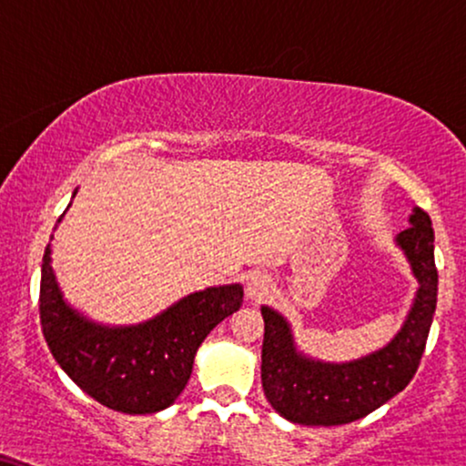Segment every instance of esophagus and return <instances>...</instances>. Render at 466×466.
<instances>
[{
	"instance_id": "obj_1",
	"label": "esophagus",
	"mask_w": 466,
	"mask_h": 466,
	"mask_svg": "<svg viewBox=\"0 0 466 466\" xmlns=\"http://www.w3.org/2000/svg\"><path fill=\"white\" fill-rule=\"evenodd\" d=\"M271 279L265 273H251L248 278V297L254 301L267 299L268 293H271Z\"/></svg>"
}]
</instances>
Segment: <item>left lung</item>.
<instances>
[{
	"label": "left lung",
	"instance_id": "obj_1",
	"mask_svg": "<svg viewBox=\"0 0 466 466\" xmlns=\"http://www.w3.org/2000/svg\"><path fill=\"white\" fill-rule=\"evenodd\" d=\"M419 290L401 329L382 350L350 362L312 360L297 351L290 325L262 306V389L273 410L301 425H345L378 410L401 393L417 373L425 351L439 293L434 265V229L428 212L414 208L410 228L397 234Z\"/></svg>",
	"mask_w": 466,
	"mask_h": 466
}]
</instances>
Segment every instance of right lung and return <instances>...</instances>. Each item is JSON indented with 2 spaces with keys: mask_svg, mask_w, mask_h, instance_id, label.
Segmentation results:
<instances>
[{
  "mask_svg": "<svg viewBox=\"0 0 466 466\" xmlns=\"http://www.w3.org/2000/svg\"><path fill=\"white\" fill-rule=\"evenodd\" d=\"M240 304V284L210 287L149 321L108 328L88 321L63 299L52 245L45 248L38 299L45 340L73 382L110 410L151 414L169 408L188 382L199 345Z\"/></svg>",
  "mask_w": 466,
  "mask_h": 466,
  "instance_id": "right-lung-1",
  "label": "right lung"
}]
</instances>
